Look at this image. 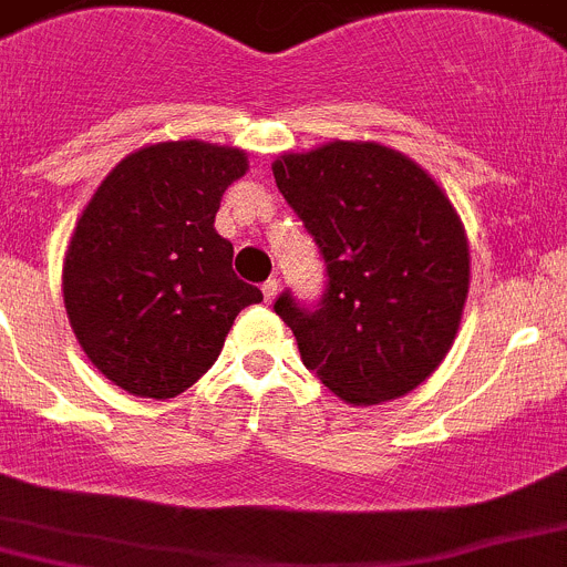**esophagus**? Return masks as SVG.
Returning <instances> with one entry per match:
<instances>
[{
  "instance_id": "esophagus-1",
  "label": "esophagus",
  "mask_w": 567,
  "mask_h": 567,
  "mask_svg": "<svg viewBox=\"0 0 567 567\" xmlns=\"http://www.w3.org/2000/svg\"><path fill=\"white\" fill-rule=\"evenodd\" d=\"M278 287H280V284H278V278H269L267 284H264V287H261V292H264V300H267V303H272V300H275V295H278Z\"/></svg>"
}]
</instances>
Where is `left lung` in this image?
<instances>
[{"instance_id": "obj_1", "label": "left lung", "mask_w": 567, "mask_h": 567, "mask_svg": "<svg viewBox=\"0 0 567 567\" xmlns=\"http://www.w3.org/2000/svg\"><path fill=\"white\" fill-rule=\"evenodd\" d=\"M284 199L326 261V292L275 315L331 393L379 404L419 388L458 334L470 244L433 176L379 143L334 140L272 163Z\"/></svg>"}]
</instances>
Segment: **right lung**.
<instances>
[{"label":"right lung","instance_id":"1","mask_svg":"<svg viewBox=\"0 0 567 567\" xmlns=\"http://www.w3.org/2000/svg\"><path fill=\"white\" fill-rule=\"evenodd\" d=\"M238 148L176 140L114 165L78 219L64 306L92 365L134 396L171 399L216 362L238 311L261 303L213 227Z\"/></svg>","mask_w":567,"mask_h":567}]
</instances>
